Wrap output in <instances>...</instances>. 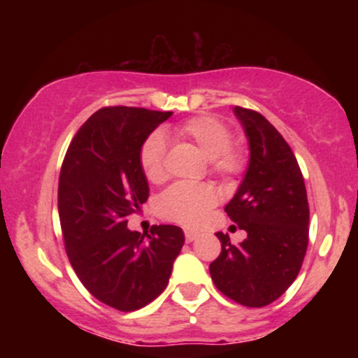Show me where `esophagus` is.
<instances>
[{"label": "esophagus", "instance_id": "34e87169", "mask_svg": "<svg viewBox=\"0 0 358 358\" xmlns=\"http://www.w3.org/2000/svg\"><path fill=\"white\" fill-rule=\"evenodd\" d=\"M196 237H199V232L185 231V241H187V242H193V241L196 239Z\"/></svg>", "mask_w": 358, "mask_h": 358}]
</instances>
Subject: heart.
Instances as JSON below:
<instances>
[{
  "instance_id": "b5f03b06",
  "label": "heart",
  "mask_w": 358,
  "mask_h": 358,
  "mask_svg": "<svg viewBox=\"0 0 358 358\" xmlns=\"http://www.w3.org/2000/svg\"><path fill=\"white\" fill-rule=\"evenodd\" d=\"M176 136L190 143L208 158L212 173L222 178H234L244 173L248 155L244 148L234 145L232 133L225 122L215 116H195L176 126ZM139 168L150 182L158 183L166 175V143L162 133L155 131L139 148ZM217 203V193L210 185L175 183L159 195L156 212L162 219L182 225H196Z\"/></svg>"
}]
</instances>
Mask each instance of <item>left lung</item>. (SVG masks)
Masks as SVG:
<instances>
[{
	"label": "left lung",
	"instance_id": "8db88e82",
	"mask_svg": "<svg viewBox=\"0 0 358 358\" xmlns=\"http://www.w3.org/2000/svg\"><path fill=\"white\" fill-rule=\"evenodd\" d=\"M234 113L248 134L250 159L225 212L248 237L234 245L227 234L217 232L222 250L208 269L220 293L242 306L262 308L301 269L310 207L296 156L281 133L257 110L236 106Z\"/></svg>",
	"mask_w": 358,
	"mask_h": 358
}]
</instances>
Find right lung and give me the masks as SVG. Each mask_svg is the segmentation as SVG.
Listing matches in <instances>:
<instances>
[{
	"mask_svg": "<svg viewBox=\"0 0 358 358\" xmlns=\"http://www.w3.org/2000/svg\"><path fill=\"white\" fill-rule=\"evenodd\" d=\"M170 116L102 108L79 127L62 163L59 215L69 261L85 289L119 311L163 293L185 242L176 225H153L150 234L127 229V217L150 196L139 148Z\"/></svg>",
	"mask_w": 358,
	"mask_h": 358,
	"instance_id": "add662e5",
	"label": "right lung"
}]
</instances>
